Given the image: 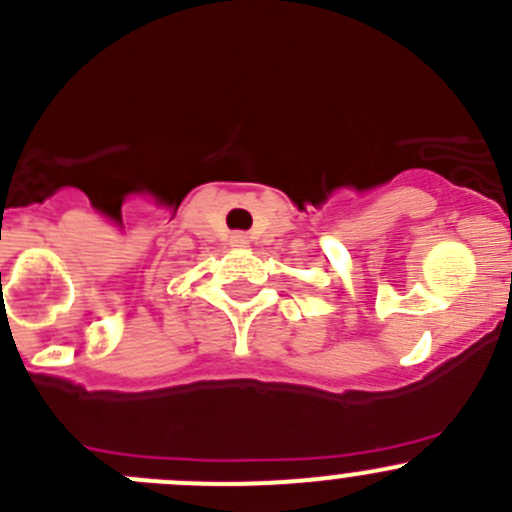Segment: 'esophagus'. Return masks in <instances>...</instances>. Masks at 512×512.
<instances>
[{
    "label": "esophagus",
    "mask_w": 512,
    "mask_h": 512,
    "mask_svg": "<svg viewBox=\"0 0 512 512\" xmlns=\"http://www.w3.org/2000/svg\"><path fill=\"white\" fill-rule=\"evenodd\" d=\"M232 245L234 247H245L247 245L245 234H232Z\"/></svg>",
    "instance_id": "obj_1"
}]
</instances>
